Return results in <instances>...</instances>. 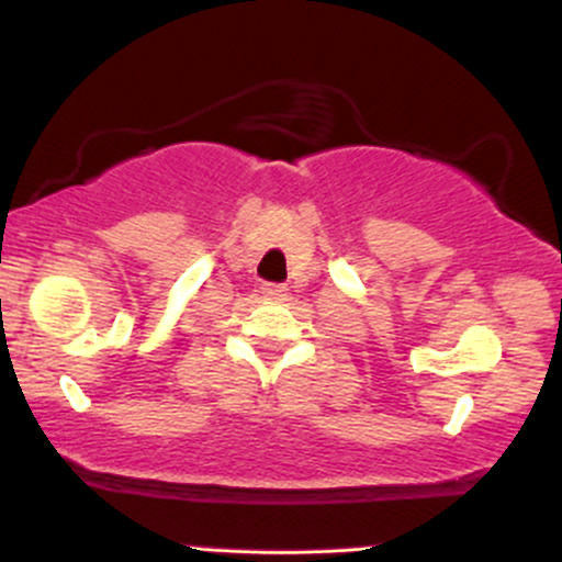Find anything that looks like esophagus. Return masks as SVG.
<instances>
[{"mask_svg": "<svg viewBox=\"0 0 562 562\" xmlns=\"http://www.w3.org/2000/svg\"><path fill=\"white\" fill-rule=\"evenodd\" d=\"M263 290V295H269V299H282V295H285V285H277V282H267V285L261 288Z\"/></svg>", "mask_w": 562, "mask_h": 562, "instance_id": "34e87169", "label": "esophagus"}]
</instances>
